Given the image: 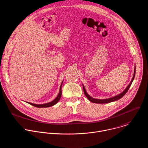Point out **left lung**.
<instances>
[{
	"instance_id": "obj_1",
	"label": "left lung",
	"mask_w": 148,
	"mask_h": 148,
	"mask_svg": "<svg viewBox=\"0 0 148 148\" xmlns=\"http://www.w3.org/2000/svg\"><path fill=\"white\" fill-rule=\"evenodd\" d=\"M135 69H134V75H133V77H132V79L131 80V81L130 82V83L129 84V85H128V86L126 88V89L123 92H121V93H120L119 95H117V96H115L113 97H111V98H109V99H94V98L90 97L88 93L87 92H86L85 90V89L84 88V86L83 85V89H84V94L85 95V96H86V97L88 98V99L91 102H93V103H99V104H102V103H110V102H114L116 101H117L120 99H121V98L122 97H123L125 94L126 93L128 92L129 88H130L132 83V81L134 79V77H135Z\"/></svg>"
}]
</instances>
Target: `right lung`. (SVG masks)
Listing matches in <instances>:
<instances>
[{"mask_svg":"<svg viewBox=\"0 0 148 148\" xmlns=\"http://www.w3.org/2000/svg\"><path fill=\"white\" fill-rule=\"evenodd\" d=\"M62 84H63V82H62L61 84V85H60V90H59V93L58 95V96L56 97V99H54L53 101L49 102V103H45V104H40V105H37V104H34V103H29L28 102L29 104H30L31 105H32L35 107H36V108H49V107H51V106H52L53 105H55V104H56L60 100V97L62 96Z\"/></svg>","mask_w":148,"mask_h":148,"instance_id":"add662e5","label":"right lung"}]
</instances>
